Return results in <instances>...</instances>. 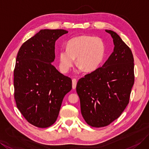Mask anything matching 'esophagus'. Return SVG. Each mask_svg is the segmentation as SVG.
I'll return each instance as SVG.
<instances>
[{"label":"esophagus","instance_id":"obj_1","mask_svg":"<svg viewBox=\"0 0 149 149\" xmlns=\"http://www.w3.org/2000/svg\"><path fill=\"white\" fill-rule=\"evenodd\" d=\"M77 85V80L75 79H72V88L75 89Z\"/></svg>","mask_w":149,"mask_h":149}]
</instances>
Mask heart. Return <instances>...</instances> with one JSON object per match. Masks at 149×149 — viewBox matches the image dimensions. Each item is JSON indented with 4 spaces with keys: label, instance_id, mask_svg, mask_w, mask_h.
<instances>
[{
    "label": "heart",
    "instance_id": "b5f03b06",
    "mask_svg": "<svg viewBox=\"0 0 149 149\" xmlns=\"http://www.w3.org/2000/svg\"><path fill=\"white\" fill-rule=\"evenodd\" d=\"M104 53V43L100 38L85 35L75 37L69 41L67 49L59 51V68L62 72L67 73L73 66L77 57L80 70L92 71L102 62Z\"/></svg>",
    "mask_w": 149,
    "mask_h": 149
}]
</instances>
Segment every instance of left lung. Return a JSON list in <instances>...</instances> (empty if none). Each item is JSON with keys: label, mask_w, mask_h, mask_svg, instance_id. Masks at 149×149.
<instances>
[{"label": "left lung", "mask_w": 149, "mask_h": 149, "mask_svg": "<svg viewBox=\"0 0 149 149\" xmlns=\"http://www.w3.org/2000/svg\"><path fill=\"white\" fill-rule=\"evenodd\" d=\"M105 31L113 38V52L101 68L80 79L76 87L81 115L95 127L107 126L121 116L134 82L131 50L116 33Z\"/></svg>", "instance_id": "8db88e82"}]
</instances>
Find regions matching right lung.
Listing matches in <instances>:
<instances>
[{
    "label": "right lung",
    "instance_id": "right-lung-1",
    "mask_svg": "<svg viewBox=\"0 0 149 149\" xmlns=\"http://www.w3.org/2000/svg\"><path fill=\"white\" fill-rule=\"evenodd\" d=\"M64 30H41L22 45L14 69V97L19 111L30 124L48 127L58 117L72 80L56 69L55 42Z\"/></svg>",
    "mask_w": 149,
    "mask_h": 149
}]
</instances>
